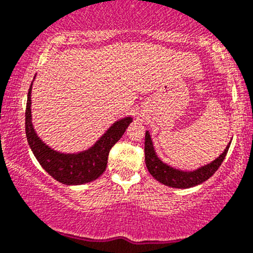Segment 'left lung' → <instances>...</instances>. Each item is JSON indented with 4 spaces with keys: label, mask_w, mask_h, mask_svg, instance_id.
<instances>
[{
    "label": "left lung",
    "mask_w": 253,
    "mask_h": 253,
    "mask_svg": "<svg viewBox=\"0 0 253 253\" xmlns=\"http://www.w3.org/2000/svg\"><path fill=\"white\" fill-rule=\"evenodd\" d=\"M231 142L227 144L226 149L223 150L222 154L211 164L206 166L200 167L195 171H181V169H173L167 164L163 163L158 155L155 154L154 147H153L152 138L148 131H146V138H144V158H146V166L153 177L161 184L171 188L177 189H188L192 186L202 184L203 181L211 177L215 172L217 171L218 167L221 166L222 161L225 160V157L228 152Z\"/></svg>",
    "instance_id": "obj_1"
}]
</instances>
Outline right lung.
Here are the masks:
<instances>
[{"instance_id":"add662e5","label":"right lung","mask_w":253,"mask_h":253,"mask_svg":"<svg viewBox=\"0 0 253 253\" xmlns=\"http://www.w3.org/2000/svg\"><path fill=\"white\" fill-rule=\"evenodd\" d=\"M31 90L32 84L28 89L25 112L26 137L33 154L42 169L51 177L65 185H81L100 177L106 169L110 150L126 132V129L132 122V118H122L113 123L111 127H109V130L89 149L78 154H64L51 149L36 134L31 122Z\"/></svg>"}]
</instances>
